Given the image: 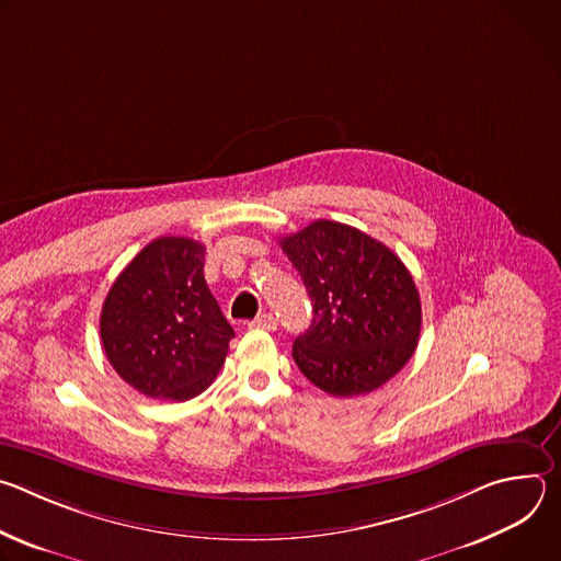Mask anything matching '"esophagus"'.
I'll use <instances>...</instances> for the list:
<instances>
[{
  "label": "esophagus",
  "mask_w": 561,
  "mask_h": 561,
  "mask_svg": "<svg viewBox=\"0 0 561 561\" xmlns=\"http://www.w3.org/2000/svg\"><path fill=\"white\" fill-rule=\"evenodd\" d=\"M249 329H260V331H275L277 329V319L271 312L260 314L253 322H249Z\"/></svg>",
  "instance_id": "obj_1"
}]
</instances>
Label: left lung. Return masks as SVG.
Listing matches in <instances>:
<instances>
[{
  "label": "left lung",
  "mask_w": 561,
  "mask_h": 561,
  "mask_svg": "<svg viewBox=\"0 0 561 561\" xmlns=\"http://www.w3.org/2000/svg\"><path fill=\"white\" fill-rule=\"evenodd\" d=\"M279 244L312 304V322L293 344L308 381L335 397H355L407 366L422 331V304L402 260L370 234L329 219Z\"/></svg>",
  "instance_id": "1"
}]
</instances>
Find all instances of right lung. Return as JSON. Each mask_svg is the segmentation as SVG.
Wrapping results in <instances>:
<instances>
[{
  "label": "right lung",
  "instance_id": "add662e5",
  "mask_svg": "<svg viewBox=\"0 0 561 561\" xmlns=\"http://www.w3.org/2000/svg\"><path fill=\"white\" fill-rule=\"evenodd\" d=\"M204 244L159 237L113 282L100 317L104 353L137 392L169 402L204 392L234 331L204 279Z\"/></svg>",
  "mask_w": 561,
  "mask_h": 561
}]
</instances>
